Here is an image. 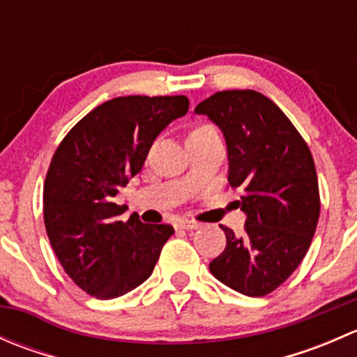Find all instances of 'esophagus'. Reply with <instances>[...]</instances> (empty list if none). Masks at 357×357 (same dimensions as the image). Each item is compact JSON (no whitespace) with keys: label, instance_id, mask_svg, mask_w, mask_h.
Segmentation results:
<instances>
[{"label":"esophagus","instance_id":"esophagus-1","mask_svg":"<svg viewBox=\"0 0 357 357\" xmlns=\"http://www.w3.org/2000/svg\"><path fill=\"white\" fill-rule=\"evenodd\" d=\"M178 228H181V229H197V228H200V222L192 221V219H181V221L178 222Z\"/></svg>","mask_w":357,"mask_h":357}]
</instances>
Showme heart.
Returning a JSON list of instances; mask_svg holds the SVG:
<instances>
[{
	"instance_id": "b5f03b06",
	"label": "heart",
	"mask_w": 357,
	"mask_h": 357,
	"mask_svg": "<svg viewBox=\"0 0 357 357\" xmlns=\"http://www.w3.org/2000/svg\"><path fill=\"white\" fill-rule=\"evenodd\" d=\"M208 129H214V128H211V126H205V124H202V126H197V128L193 129V131L190 132V135H197V132H202V131H208Z\"/></svg>"
}]
</instances>
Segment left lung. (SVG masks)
Masks as SVG:
<instances>
[{"instance_id": "left-lung-1", "label": "left lung", "mask_w": 357, "mask_h": 357, "mask_svg": "<svg viewBox=\"0 0 357 357\" xmlns=\"http://www.w3.org/2000/svg\"><path fill=\"white\" fill-rule=\"evenodd\" d=\"M228 145V185L242 192V236L222 226L226 248L208 264L229 289L264 297L278 289L307 254L319 219V188L307 143L262 93L218 91L199 103Z\"/></svg>"}]
</instances>
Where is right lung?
Here are the masks:
<instances>
[{
	"label": "right lung",
	"mask_w": 357,
	"mask_h": 357,
	"mask_svg": "<svg viewBox=\"0 0 357 357\" xmlns=\"http://www.w3.org/2000/svg\"><path fill=\"white\" fill-rule=\"evenodd\" d=\"M186 96H119L81 119L53 153L43 188L50 243L72 282L102 301L142 285L171 225L119 221L112 202L142 171L162 129L188 112Z\"/></svg>",
	"instance_id": "1"
}]
</instances>
